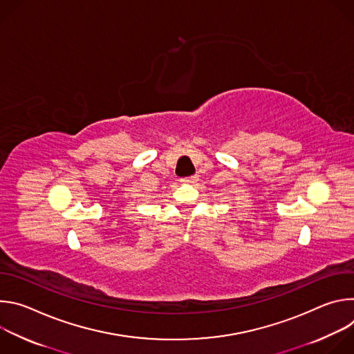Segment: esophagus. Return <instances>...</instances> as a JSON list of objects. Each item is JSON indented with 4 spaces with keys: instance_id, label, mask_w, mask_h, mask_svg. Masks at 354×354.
<instances>
[{
    "instance_id": "obj_1",
    "label": "esophagus",
    "mask_w": 354,
    "mask_h": 354,
    "mask_svg": "<svg viewBox=\"0 0 354 354\" xmlns=\"http://www.w3.org/2000/svg\"><path fill=\"white\" fill-rule=\"evenodd\" d=\"M197 180H198V176H197V175H193V176H189V178L182 179L183 183H196Z\"/></svg>"
}]
</instances>
